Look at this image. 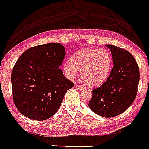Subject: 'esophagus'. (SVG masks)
I'll use <instances>...</instances> for the list:
<instances>
[{"label":"esophagus","instance_id":"1","mask_svg":"<svg viewBox=\"0 0 149 149\" xmlns=\"http://www.w3.org/2000/svg\"><path fill=\"white\" fill-rule=\"evenodd\" d=\"M76 88H78L79 90H84V88L82 86H80V85H78V84L76 85Z\"/></svg>","mask_w":149,"mask_h":149}]
</instances>
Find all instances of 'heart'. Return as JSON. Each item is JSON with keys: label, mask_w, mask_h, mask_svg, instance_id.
Masks as SVG:
<instances>
[{"label": "heart", "mask_w": 149, "mask_h": 149, "mask_svg": "<svg viewBox=\"0 0 149 149\" xmlns=\"http://www.w3.org/2000/svg\"><path fill=\"white\" fill-rule=\"evenodd\" d=\"M113 66L111 53L106 49L79 50L65 62L63 70L68 79L81 73V77L91 86H99L109 76Z\"/></svg>", "instance_id": "heart-1"}]
</instances>
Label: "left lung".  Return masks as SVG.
<instances>
[{
	"instance_id": "8db88e82",
	"label": "left lung",
	"mask_w": 149,
	"mask_h": 149,
	"mask_svg": "<svg viewBox=\"0 0 149 149\" xmlns=\"http://www.w3.org/2000/svg\"><path fill=\"white\" fill-rule=\"evenodd\" d=\"M111 50L113 68L108 79L92 91L88 107L93 113L112 118L124 113L132 104L137 93L139 69L132 55L114 45Z\"/></svg>"
}]
</instances>
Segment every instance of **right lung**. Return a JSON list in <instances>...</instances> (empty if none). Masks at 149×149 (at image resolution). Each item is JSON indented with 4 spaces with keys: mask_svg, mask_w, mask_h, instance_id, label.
<instances>
[{
    "mask_svg": "<svg viewBox=\"0 0 149 149\" xmlns=\"http://www.w3.org/2000/svg\"><path fill=\"white\" fill-rule=\"evenodd\" d=\"M65 56L63 45L50 43L30 48L18 58L12 72V91L23 115L41 121L59 109L66 91L74 86L59 68Z\"/></svg>",
    "mask_w": 149,
    "mask_h": 149,
    "instance_id": "right-lung-1",
    "label": "right lung"
}]
</instances>
